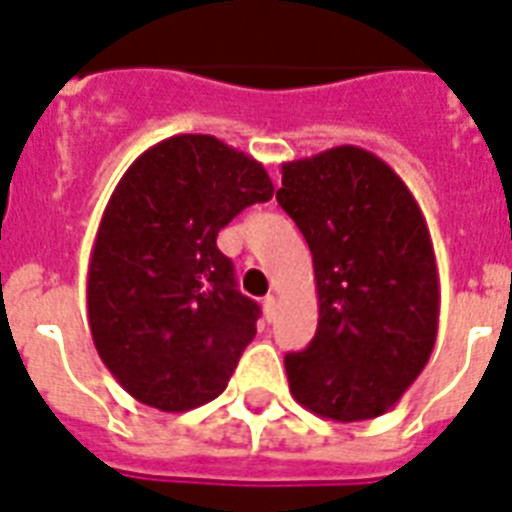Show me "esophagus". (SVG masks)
<instances>
[{"instance_id":"34e87169","label":"esophagus","mask_w":512,"mask_h":512,"mask_svg":"<svg viewBox=\"0 0 512 512\" xmlns=\"http://www.w3.org/2000/svg\"><path fill=\"white\" fill-rule=\"evenodd\" d=\"M263 314H265V319H268V322L276 317V298H273V295L263 298Z\"/></svg>"}]
</instances>
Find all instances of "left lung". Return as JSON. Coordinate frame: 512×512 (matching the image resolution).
<instances>
[{"label":"left lung","mask_w":512,"mask_h":512,"mask_svg":"<svg viewBox=\"0 0 512 512\" xmlns=\"http://www.w3.org/2000/svg\"><path fill=\"white\" fill-rule=\"evenodd\" d=\"M276 201L311 249L319 298L314 341L284 357L292 397L322 419H376L419 378L438 335L424 214L395 171L351 144L282 163Z\"/></svg>","instance_id":"obj_1"}]
</instances>
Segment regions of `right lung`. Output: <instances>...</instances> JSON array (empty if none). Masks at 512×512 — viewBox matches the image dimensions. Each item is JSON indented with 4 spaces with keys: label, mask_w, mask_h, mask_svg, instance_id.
Instances as JSON below:
<instances>
[{
    "label": "right lung",
    "mask_w": 512,
    "mask_h": 512,
    "mask_svg": "<svg viewBox=\"0 0 512 512\" xmlns=\"http://www.w3.org/2000/svg\"><path fill=\"white\" fill-rule=\"evenodd\" d=\"M271 195L263 163L209 134L163 139L117 182L88 265V325L139 403L182 413L225 392L260 306L236 290L217 233Z\"/></svg>",
    "instance_id": "add662e5"
}]
</instances>
